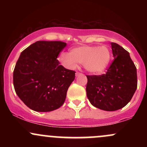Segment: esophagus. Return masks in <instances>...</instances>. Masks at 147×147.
<instances>
[{
    "label": "esophagus",
    "instance_id": "34e87169",
    "mask_svg": "<svg viewBox=\"0 0 147 147\" xmlns=\"http://www.w3.org/2000/svg\"><path fill=\"white\" fill-rule=\"evenodd\" d=\"M82 75V73H81V72H77L75 73V75H76V77H78L79 75Z\"/></svg>",
    "mask_w": 147,
    "mask_h": 147
}]
</instances>
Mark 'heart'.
<instances>
[{
  "label": "heart",
  "instance_id": "obj_1",
  "mask_svg": "<svg viewBox=\"0 0 147 147\" xmlns=\"http://www.w3.org/2000/svg\"><path fill=\"white\" fill-rule=\"evenodd\" d=\"M111 59V52L106 46L82 45L70 50V53L63 52L59 60L65 67L74 68L77 63H84L88 72L95 74L102 73L107 68Z\"/></svg>",
  "mask_w": 147,
  "mask_h": 147
}]
</instances>
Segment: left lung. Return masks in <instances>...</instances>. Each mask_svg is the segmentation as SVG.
Here are the masks:
<instances>
[{
	"label": "left lung",
	"instance_id": "1",
	"mask_svg": "<svg viewBox=\"0 0 147 147\" xmlns=\"http://www.w3.org/2000/svg\"><path fill=\"white\" fill-rule=\"evenodd\" d=\"M114 59L106 74L86 75V95L97 109L114 111L131 101L138 86L137 70L129 52L115 43H111Z\"/></svg>",
	"mask_w": 147,
	"mask_h": 147
}]
</instances>
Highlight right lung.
Wrapping results in <instances>:
<instances>
[{"mask_svg":"<svg viewBox=\"0 0 147 147\" xmlns=\"http://www.w3.org/2000/svg\"><path fill=\"white\" fill-rule=\"evenodd\" d=\"M66 43L38 41L21 52L13 74L14 87L28 107L50 112L63 104L75 77L74 70L60 65L57 57Z\"/></svg>","mask_w":147,"mask_h":147,"instance_id":"1","label":"right lung"}]
</instances>
